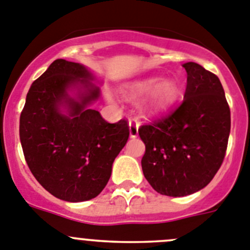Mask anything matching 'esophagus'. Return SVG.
<instances>
[{"instance_id": "1", "label": "esophagus", "mask_w": 250, "mask_h": 250, "mask_svg": "<svg viewBox=\"0 0 250 250\" xmlns=\"http://www.w3.org/2000/svg\"><path fill=\"white\" fill-rule=\"evenodd\" d=\"M138 128L139 123L136 120L129 121V136L130 138H137L138 137Z\"/></svg>"}]
</instances>
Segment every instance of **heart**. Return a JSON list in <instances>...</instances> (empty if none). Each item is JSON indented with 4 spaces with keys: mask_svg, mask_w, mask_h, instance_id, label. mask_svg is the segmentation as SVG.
<instances>
[{
    "mask_svg": "<svg viewBox=\"0 0 250 250\" xmlns=\"http://www.w3.org/2000/svg\"><path fill=\"white\" fill-rule=\"evenodd\" d=\"M181 93V85L175 79L160 76H148L133 81L125 87V96L130 100H139L144 96L142 111L146 116H157L178 101Z\"/></svg>",
    "mask_w": 250,
    "mask_h": 250,
    "instance_id": "obj_1",
    "label": "heart"
}]
</instances>
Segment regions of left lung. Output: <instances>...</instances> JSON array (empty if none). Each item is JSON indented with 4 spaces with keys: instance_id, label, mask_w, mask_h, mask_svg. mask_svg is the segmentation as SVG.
Here are the masks:
<instances>
[{
    "instance_id": "1",
    "label": "left lung",
    "mask_w": 250,
    "mask_h": 250,
    "mask_svg": "<svg viewBox=\"0 0 250 250\" xmlns=\"http://www.w3.org/2000/svg\"><path fill=\"white\" fill-rule=\"evenodd\" d=\"M188 72L184 101L167 117L142 125L143 174L162 195L181 197L209 184L220 169L230 132V111L220 79L201 65Z\"/></svg>"
}]
</instances>
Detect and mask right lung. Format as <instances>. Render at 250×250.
Listing matches in <instances>:
<instances>
[{
  "label": "right lung",
  "mask_w": 250,
  "mask_h": 250,
  "mask_svg": "<svg viewBox=\"0 0 250 250\" xmlns=\"http://www.w3.org/2000/svg\"><path fill=\"white\" fill-rule=\"evenodd\" d=\"M102 83L88 67L57 59L25 97L20 138L25 162L48 192L67 202L100 195L129 137L125 120L108 123L91 108Z\"/></svg>",
  "instance_id": "1"
}]
</instances>
